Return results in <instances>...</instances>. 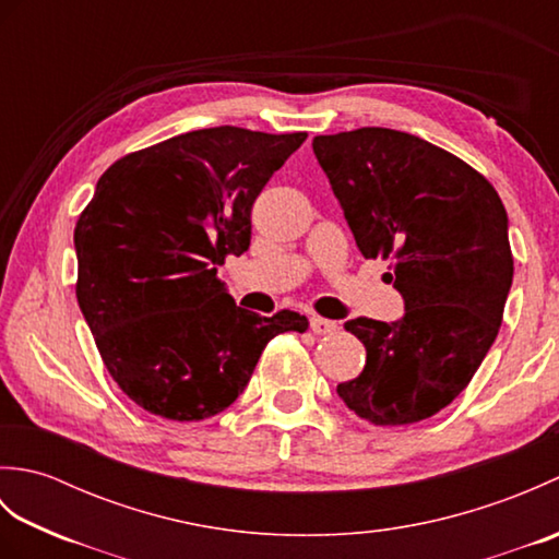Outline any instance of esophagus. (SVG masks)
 Returning <instances> with one entry per match:
<instances>
[{
  "instance_id": "esophagus-1",
  "label": "esophagus",
  "mask_w": 559,
  "mask_h": 559,
  "mask_svg": "<svg viewBox=\"0 0 559 559\" xmlns=\"http://www.w3.org/2000/svg\"><path fill=\"white\" fill-rule=\"evenodd\" d=\"M310 329L314 331L317 336H329V334H336L338 324L331 322V319H324V317H312L310 319Z\"/></svg>"
}]
</instances>
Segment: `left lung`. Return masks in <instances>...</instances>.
<instances>
[{
    "label": "left lung",
    "instance_id": "left-lung-1",
    "mask_svg": "<svg viewBox=\"0 0 559 559\" xmlns=\"http://www.w3.org/2000/svg\"><path fill=\"white\" fill-rule=\"evenodd\" d=\"M355 245L391 261L406 314L358 317L365 370L336 386L362 420L411 425L449 406L497 338L514 276L500 194L468 163L430 141L384 127L314 136Z\"/></svg>",
    "mask_w": 559,
    "mask_h": 559
}]
</instances>
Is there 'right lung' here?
<instances>
[{
  "label": "right lung",
  "instance_id": "add662e5",
  "mask_svg": "<svg viewBox=\"0 0 559 559\" xmlns=\"http://www.w3.org/2000/svg\"><path fill=\"white\" fill-rule=\"evenodd\" d=\"M305 132L197 129L112 163L76 221V300L136 406L192 423L242 394L266 343L307 317H259L218 278L252 240V206Z\"/></svg>",
  "mask_w": 559,
  "mask_h": 559
}]
</instances>
